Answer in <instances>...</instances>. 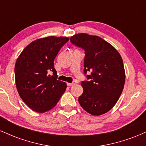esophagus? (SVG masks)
Segmentation results:
<instances>
[{
	"mask_svg": "<svg viewBox=\"0 0 146 146\" xmlns=\"http://www.w3.org/2000/svg\"><path fill=\"white\" fill-rule=\"evenodd\" d=\"M74 84H75L74 83H67V86H73Z\"/></svg>",
	"mask_w": 146,
	"mask_h": 146,
	"instance_id": "1",
	"label": "esophagus"
}]
</instances>
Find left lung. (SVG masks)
I'll list each match as a JSON object with an SVG mask.
<instances>
[{
    "label": "left lung",
    "mask_w": 146,
    "mask_h": 146,
    "mask_svg": "<svg viewBox=\"0 0 146 146\" xmlns=\"http://www.w3.org/2000/svg\"><path fill=\"white\" fill-rule=\"evenodd\" d=\"M85 51L84 73L88 81L82 82L80 106L90 115L106 113L116 104L125 84V74L119 53L108 42L97 36L79 33L70 39Z\"/></svg>",
    "instance_id": "1"
}]
</instances>
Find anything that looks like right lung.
Returning a JSON list of instances; mask_svg holds the SVG:
<instances>
[{
  "label": "right lung",
  "mask_w": 146,
  "mask_h": 146,
  "mask_svg": "<svg viewBox=\"0 0 146 146\" xmlns=\"http://www.w3.org/2000/svg\"><path fill=\"white\" fill-rule=\"evenodd\" d=\"M68 40L55 36L36 40L23 49L16 60V88L23 101L34 111L42 113L52 109L66 90V83L57 80L54 60Z\"/></svg>",
  "instance_id": "add662e5"
}]
</instances>
